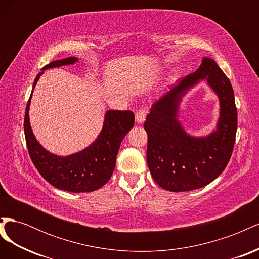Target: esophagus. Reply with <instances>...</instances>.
<instances>
[{
	"label": "esophagus",
	"instance_id": "obj_1",
	"mask_svg": "<svg viewBox=\"0 0 259 259\" xmlns=\"http://www.w3.org/2000/svg\"><path fill=\"white\" fill-rule=\"evenodd\" d=\"M146 114H147V111L145 110V109H139V110L135 113L136 122L138 124H143L146 120Z\"/></svg>",
	"mask_w": 259,
	"mask_h": 259
}]
</instances>
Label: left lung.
I'll return each mask as SVG.
<instances>
[{
	"mask_svg": "<svg viewBox=\"0 0 259 259\" xmlns=\"http://www.w3.org/2000/svg\"><path fill=\"white\" fill-rule=\"evenodd\" d=\"M202 79L220 99V119L210 135L195 138L182 127L178 110L182 97ZM237 125L231 83L213 59L204 57L199 69L154 103L146 117L147 162L154 182L171 192L199 189L213 182L231 158Z\"/></svg>",
	"mask_w": 259,
	"mask_h": 259,
	"instance_id": "1",
	"label": "left lung"
}]
</instances>
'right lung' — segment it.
Listing matches in <instances>:
<instances>
[{"label": "right lung", "instance_id": "1", "mask_svg": "<svg viewBox=\"0 0 259 259\" xmlns=\"http://www.w3.org/2000/svg\"><path fill=\"white\" fill-rule=\"evenodd\" d=\"M77 60L76 57H68L52 61L42 68L34 80L23 122L28 151L38 173L57 189L74 193L95 191L107 184L114 170L122 140L135 122V115L132 111L108 110L105 114L103 130L95 142L83 150L61 156L51 153L42 147L33 134L29 119L33 90L44 70L73 65Z\"/></svg>", "mask_w": 259, "mask_h": 259}]
</instances>
